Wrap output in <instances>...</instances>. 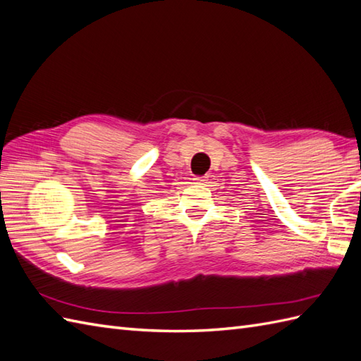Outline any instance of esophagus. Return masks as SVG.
I'll list each match as a JSON object with an SVG mask.
<instances>
[{"instance_id": "34e87169", "label": "esophagus", "mask_w": 361, "mask_h": 361, "mask_svg": "<svg viewBox=\"0 0 361 361\" xmlns=\"http://www.w3.org/2000/svg\"><path fill=\"white\" fill-rule=\"evenodd\" d=\"M192 180H195L196 183H205L207 178H204V176H196V178H195V179H192Z\"/></svg>"}]
</instances>
